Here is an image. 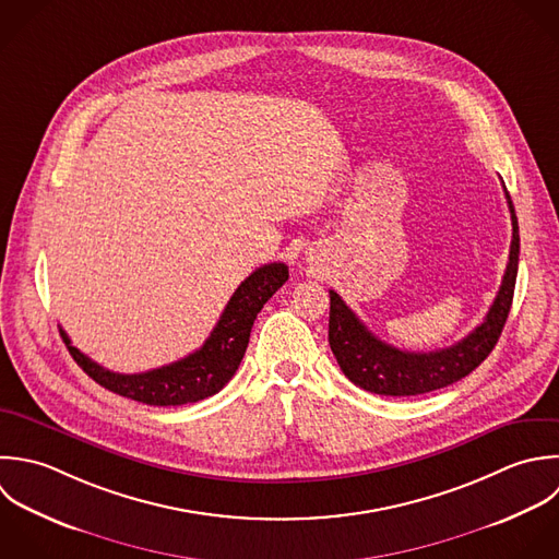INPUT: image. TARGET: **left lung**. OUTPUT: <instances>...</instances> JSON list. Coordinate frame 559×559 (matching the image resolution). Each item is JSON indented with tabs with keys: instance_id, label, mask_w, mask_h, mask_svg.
Here are the masks:
<instances>
[{
	"instance_id": "1",
	"label": "left lung",
	"mask_w": 559,
	"mask_h": 559,
	"mask_svg": "<svg viewBox=\"0 0 559 559\" xmlns=\"http://www.w3.org/2000/svg\"><path fill=\"white\" fill-rule=\"evenodd\" d=\"M506 198L512 213V246L506 276L486 320L462 342L431 353L394 348L372 335L337 292H329V344L342 372L355 385L381 396H418L457 383L492 353L510 316L521 254L519 217L508 189Z\"/></svg>"
}]
</instances>
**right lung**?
<instances>
[{
  "mask_svg": "<svg viewBox=\"0 0 559 559\" xmlns=\"http://www.w3.org/2000/svg\"><path fill=\"white\" fill-rule=\"evenodd\" d=\"M287 278L289 270L285 263H267L254 270L235 289L215 329L195 353L147 372H110L71 346V340L62 329L60 335L75 364L95 383L123 399L156 407L198 403L217 394L233 379L248 348L257 313L285 285Z\"/></svg>",
  "mask_w": 559,
  "mask_h": 559,
  "instance_id": "right-lung-1",
  "label": "right lung"
}]
</instances>
